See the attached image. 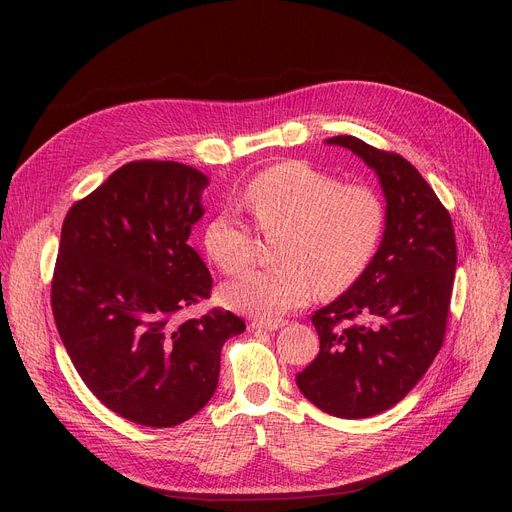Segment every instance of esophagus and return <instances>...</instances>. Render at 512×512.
Masks as SVG:
<instances>
[{"label": "esophagus", "mask_w": 512, "mask_h": 512, "mask_svg": "<svg viewBox=\"0 0 512 512\" xmlns=\"http://www.w3.org/2000/svg\"><path fill=\"white\" fill-rule=\"evenodd\" d=\"M288 324L286 319H270V321H253L251 324V330H265V332H274V330H280Z\"/></svg>", "instance_id": "obj_1"}]
</instances>
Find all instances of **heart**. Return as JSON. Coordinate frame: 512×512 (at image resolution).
I'll return each instance as SVG.
<instances>
[{
	"label": "heart",
	"mask_w": 512,
	"mask_h": 512,
	"mask_svg": "<svg viewBox=\"0 0 512 512\" xmlns=\"http://www.w3.org/2000/svg\"><path fill=\"white\" fill-rule=\"evenodd\" d=\"M242 205L261 230H282L274 249L280 265L226 284L222 303L265 321L307 305L317 286L324 292L351 286L384 232L378 195L303 161L259 172L242 191ZM203 249L224 274H238L251 263L253 238L232 211H220L203 228Z\"/></svg>",
	"instance_id": "obj_1"
}]
</instances>
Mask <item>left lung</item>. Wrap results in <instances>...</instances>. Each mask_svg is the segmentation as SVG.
Instances as JSON below:
<instances>
[{"label":"left lung","mask_w":512,"mask_h":512,"mask_svg":"<svg viewBox=\"0 0 512 512\" xmlns=\"http://www.w3.org/2000/svg\"><path fill=\"white\" fill-rule=\"evenodd\" d=\"M375 172L384 234L363 274L311 317L319 355L297 386L321 411L363 419L405 398L436 359L450 307L456 242L450 213L405 157L351 134L326 139Z\"/></svg>","instance_id":"8db88e82"}]
</instances>
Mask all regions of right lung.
I'll return each mask as SVG.
<instances>
[{
    "label": "right lung",
    "mask_w": 512,
    "mask_h": 512,
    "mask_svg": "<svg viewBox=\"0 0 512 512\" xmlns=\"http://www.w3.org/2000/svg\"><path fill=\"white\" fill-rule=\"evenodd\" d=\"M209 178L178 161H132L70 207L51 307L87 388L120 417L174 427L218 388L220 353L245 321L213 309L174 324L209 297L211 276L188 245Z\"/></svg>",
    "instance_id": "add662e5"
}]
</instances>
